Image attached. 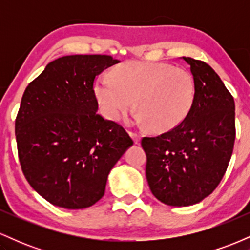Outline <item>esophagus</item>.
<instances>
[{
  "label": "esophagus",
  "mask_w": 250,
  "mask_h": 250,
  "mask_svg": "<svg viewBox=\"0 0 250 250\" xmlns=\"http://www.w3.org/2000/svg\"><path fill=\"white\" fill-rule=\"evenodd\" d=\"M129 135H130L131 139L134 140L135 143H139L140 141H141V135H139L136 133H129Z\"/></svg>",
  "instance_id": "esophagus-1"
}]
</instances>
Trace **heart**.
<instances>
[{
	"label": "heart",
	"mask_w": 250,
	"mask_h": 250,
	"mask_svg": "<svg viewBox=\"0 0 250 250\" xmlns=\"http://www.w3.org/2000/svg\"><path fill=\"white\" fill-rule=\"evenodd\" d=\"M102 75L94 85L101 114L116 121L133 105L139 110L133 121L167 133L187 119L195 102V81L187 70L168 63L130 61Z\"/></svg>",
	"instance_id": "1"
}]
</instances>
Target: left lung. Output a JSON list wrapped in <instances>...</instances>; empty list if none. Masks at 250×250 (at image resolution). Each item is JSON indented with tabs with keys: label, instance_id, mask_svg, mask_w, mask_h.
<instances>
[{
	"label": "left lung",
	"instance_id": "1",
	"mask_svg": "<svg viewBox=\"0 0 250 250\" xmlns=\"http://www.w3.org/2000/svg\"><path fill=\"white\" fill-rule=\"evenodd\" d=\"M195 81V102L179 127L143 137L151 193L171 207L196 205L219 186L233 154L235 102L207 63L182 57Z\"/></svg>",
	"mask_w": 250,
	"mask_h": 250
}]
</instances>
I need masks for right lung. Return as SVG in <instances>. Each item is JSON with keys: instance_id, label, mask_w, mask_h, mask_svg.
<instances>
[{"instance_id": "add662e5", "label": "right lung", "mask_w": 250, "mask_h": 250, "mask_svg": "<svg viewBox=\"0 0 250 250\" xmlns=\"http://www.w3.org/2000/svg\"><path fill=\"white\" fill-rule=\"evenodd\" d=\"M107 55H68L28 84L15 121L25 179L51 205L88 208L104 195L108 175L133 140L97 114L94 80L119 63Z\"/></svg>"}]
</instances>
